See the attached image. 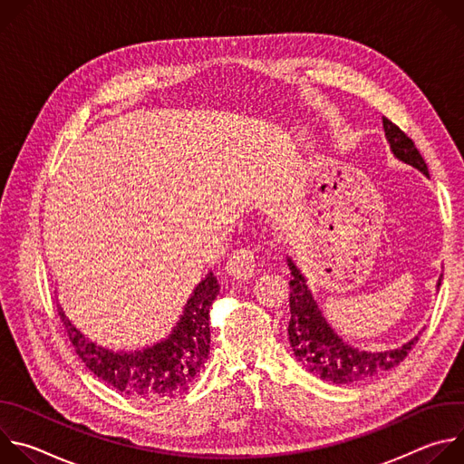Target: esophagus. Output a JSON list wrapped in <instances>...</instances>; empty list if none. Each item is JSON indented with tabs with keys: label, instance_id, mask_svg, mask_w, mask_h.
Here are the masks:
<instances>
[{
	"label": "esophagus",
	"instance_id": "obj_1",
	"mask_svg": "<svg viewBox=\"0 0 464 464\" xmlns=\"http://www.w3.org/2000/svg\"><path fill=\"white\" fill-rule=\"evenodd\" d=\"M226 274L233 279L247 281L256 274V264H255V255L251 249H237L229 256L226 264Z\"/></svg>",
	"mask_w": 464,
	"mask_h": 464
}]
</instances>
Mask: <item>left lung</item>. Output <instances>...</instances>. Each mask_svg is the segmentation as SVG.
I'll return each instance as SVG.
<instances>
[{
  "label": "left lung",
  "instance_id": "obj_1",
  "mask_svg": "<svg viewBox=\"0 0 464 464\" xmlns=\"http://www.w3.org/2000/svg\"><path fill=\"white\" fill-rule=\"evenodd\" d=\"M383 121L385 140L391 147L394 158L415 167L424 176L430 178L428 165L417 150L415 143L404 134V131L392 124L389 119ZM288 268L292 274L290 281V323H288V340L294 351L295 360L314 376L338 383H360L367 382L383 371H389L399 365L413 345L419 342V336L404 343L402 347L389 351H363L351 345L343 340L336 330L330 326L323 315L317 301L312 297V292L306 285L304 276L297 268V264L286 256ZM442 276L437 281V290L440 288ZM420 334V333H419Z\"/></svg>",
  "mask_w": 464,
  "mask_h": 464
}]
</instances>
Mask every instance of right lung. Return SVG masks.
<instances>
[{
    "instance_id": "right-lung-1",
    "label": "right lung",
    "mask_w": 464,
    "mask_h": 464,
    "mask_svg": "<svg viewBox=\"0 0 464 464\" xmlns=\"http://www.w3.org/2000/svg\"><path fill=\"white\" fill-rule=\"evenodd\" d=\"M218 292V281L209 272L190 294L172 333L140 351H111L97 345L65 317L62 306L58 314L79 358L95 376L130 399L165 402L187 392L206 367L211 349L209 308Z\"/></svg>"
}]
</instances>
